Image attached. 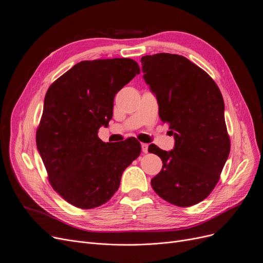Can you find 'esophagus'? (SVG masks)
<instances>
[{
	"label": "esophagus",
	"instance_id": "obj_1",
	"mask_svg": "<svg viewBox=\"0 0 263 263\" xmlns=\"http://www.w3.org/2000/svg\"><path fill=\"white\" fill-rule=\"evenodd\" d=\"M141 146H142V152H143V153H145V154H146V153H148V144H145V143H142V145H141Z\"/></svg>",
	"mask_w": 263,
	"mask_h": 263
}]
</instances>
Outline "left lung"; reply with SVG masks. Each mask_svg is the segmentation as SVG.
Segmentation results:
<instances>
[{"label":"left lung","mask_w":263,"mask_h":263,"mask_svg":"<svg viewBox=\"0 0 263 263\" xmlns=\"http://www.w3.org/2000/svg\"><path fill=\"white\" fill-rule=\"evenodd\" d=\"M141 63L160 119L176 140L170 152L149 145L148 152L162 160L152 187L172 205H196L217 185L230 154L222 94L212 78L184 56L159 53L143 56Z\"/></svg>","instance_id":"1"}]
</instances>
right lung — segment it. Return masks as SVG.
<instances>
[{
  "label": "right lung",
  "instance_id": "obj_1",
  "mask_svg": "<svg viewBox=\"0 0 263 263\" xmlns=\"http://www.w3.org/2000/svg\"><path fill=\"white\" fill-rule=\"evenodd\" d=\"M139 73L130 58L83 61L48 87L36 147L52 187L74 207L108 201L141 154L135 139L104 143L97 135L112 118L115 95Z\"/></svg>",
  "mask_w": 263,
  "mask_h": 263
}]
</instances>
